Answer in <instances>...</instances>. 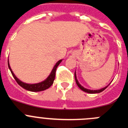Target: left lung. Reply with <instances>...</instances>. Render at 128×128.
Instances as JSON below:
<instances>
[{"label": "left lung", "instance_id": "8db88e82", "mask_svg": "<svg viewBox=\"0 0 128 128\" xmlns=\"http://www.w3.org/2000/svg\"><path fill=\"white\" fill-rule=\"evenodd\" d=\"M74 76H75V80H76V84H78V87L80 88V89H81V90H82V91L85 92H86V93H88V94H97V93H100V92H102L103 90H104L105 89L107 88V87L108 86V85H109L110 83L108 85H107L106 86L104 87V88H102L100 89H99V90H90V89H87L86 88H84V87H83L82 86H81V84H80V82H79V81H78V79H77V76H76V72L75 71V74H74Z\"/></svg>", "mask_w": 128, "mask_h": 128}]
</instances>
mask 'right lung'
I'll return each mask as SVG.
<instances>
[{
  "label": "right lung",
  "mask_w": 128,
  "mask_h": 128,
  "mask_svg": "<svg viewBox=\"0 0 128 128\" xmlns=\"http://www.w3.org/2000/svg\"><path fill=\"white\" fill-rule=\"evenodd\" d=\"M62 60H63V59L59 60L55 64V65L53 67L52 70L51 72H50V74L48 75V76L46 78V80H44V81H42V82H38V83H34V84H29V83H26V82H24L22 81H20L18 78H16V76L14 75V74L13 73L12 70H11V67H10L9 60L8 61V67L10 68V71H11V74L13 75V78H14V80H16V81L17 82V83L20 86H22V88H24L27 90H29V91L40 92L48 88L53 84L54 80L55 79V76H56V68H57V66L60 65V63L62 62Z\"/></svg>",
  "instance_id": "1"
}]
</instances>
